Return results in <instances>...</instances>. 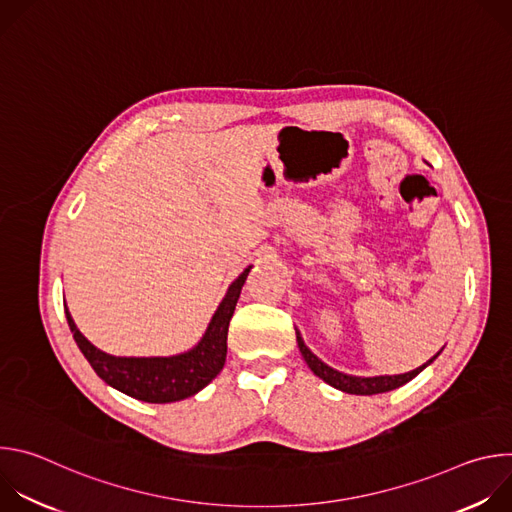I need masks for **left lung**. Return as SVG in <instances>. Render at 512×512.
I'll use <instances>...</instances> for the list:
<instances>
[{
    "label": "left lung",
    "instance_id": "left-lung-1",
    "mask_svg": "<svg viewBox=\"0 0 512 512\" xmlns=\"http://www.w3.org/2000/svg\"><path fill=\"white\" fill-rule=\"evenodd\" d=\"M298 346H300V352L304 356V360L308 362V367L314 371L316 377H320L324 383L332 385L334 389H340L344 393H350V395H377V393H387V391H393V389H399L403 387L405 383H409L413 377H417L423 369V367H417L415 371H409L405 375H381V377H354V375H346V373H340L332 367H328L326 362H322L302 340V336H298ZM440 354V352H437ZM435 354V356H437ZM433 356V358H435ZM431 358V360H433ZM429 360V362H431Z\"/></svg>",
    "mask_w": 512,
    "mask_h": 512
}]
</instances>
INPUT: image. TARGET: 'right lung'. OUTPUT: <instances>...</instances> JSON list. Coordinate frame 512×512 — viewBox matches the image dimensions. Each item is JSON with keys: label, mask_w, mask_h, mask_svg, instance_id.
<instances>
[{"label": "right lung", "mask_w": 512, "mask_h": 512, "mask_svg": "<svg viewBox=\"0 0 512 512\" xmlns=\"http://www.w3.org/2000/svg\"><path fill=\"white\" fill-rule=\"evenodd\" d=\"M251 265L231 283L225 300L214 312L206 334L188 352L176 356L152 358H125L111 356L95 348L72 322L68 310L66 320L77 346L89 360L95 373L113 389L145 401V403H174L196 395L225 367L227 334L233 318L241 287L249 275Z\"/></svg>", "instance_id": "right-lung-1"}]
</instances>
